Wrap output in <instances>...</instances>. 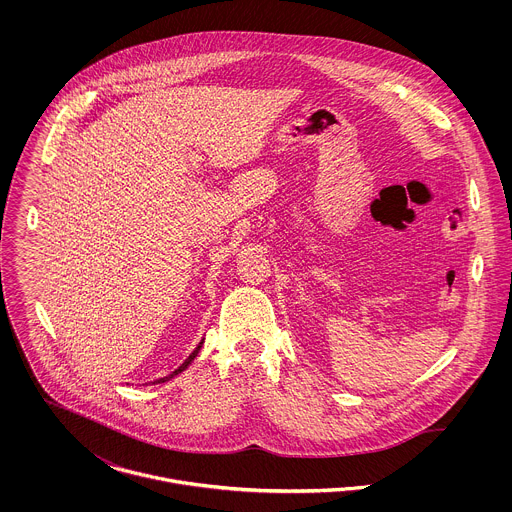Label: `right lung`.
<instances>
[{
  "instance_id": "1",
  "label": "right lung",
  "mask_w": 512,
  "mask_h": 512,
  "mask_svg": "<svg viewBox=\"0 0 512 512\" xmlns=\"http://www.w3.org/2000/svg\"><path fill=\"white\" fill-rule=\"evenodd\" d=\"M203 341H205V339H203ZM203 341H201V343H199V345H197V349H195V351H193V353H191V355H189V357H187V359H185V363H183V365L179 366V368H175V370H173V372H171V374H167V376H163V378H159V380H155V382H167V380H171V378H173V376H177V374H179V372H183V370H185V368H187V366L191 365V363H193V361H195V357H197V355H199V351H201V347H203Z\"/></svg>"
}]
</instances>
